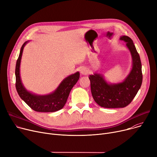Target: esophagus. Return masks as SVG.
Segmentation results:
<instances>
[{"mask_svg": "<svg viewBox=\"0 0 157 157\" xmlns=\"http://www.w3.org/2000/svg\"><path fill=\"white\" fill-rule=\"evenodd\" d=\"M80 74H81L82 75H87V74L89 73V70H88L87 68H86V67L82 68L80 69Z\"/></svg>", "mask_w": 157, "mask_h": 157, "instance_id": "esophagus-1", "label": "esophagus"}]
</instances>
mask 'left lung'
I'll return each instance as SVG.
<instances>
[{
  "label": "left lung",
  "instance_id": "left-lung-1",
  "mask_svg": "<svg viewBox=\"0 0 157 157\" xmlns=\"http://www.w3.org/2000/svg\"><path fill=\"white\" fill-rule=\"evenodd\" d=\"M120 40L126 43L132 59L131 70L124 80L118 83H108L101 74H94L89 77L95 102L105 108L127 106L136 96L142 83L141 63L133 41L127 36H123Z\"/></svg>",
  "mask_w": 157,
  "mask_h": 157
}]
</instances>
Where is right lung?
Masks as SVG:
<instances>
[{
	"instance_id": "right-lung-1",
	"label": "right lung",
	"mask_w": 157,
	"mask_h": 157,
	"mask_svg": "<svg viewBox=\"0 0 157 157\" xmlns=\"http://www.w3.org/2000/svg\"><path fill=\"white\" fill-rule=\"evenodd\" d=\"M28 41L24 43L21 48L20 53L16 65V88L20 98L31 108L36 112L52 113L60 110L64 107L69 94L79 79L80 74L77 71L75 74L66 77L60 83L57 89L52 93L39 95L28 91L21 80L20 63L24 47Z\"/></svg>"
}]
</instances>
